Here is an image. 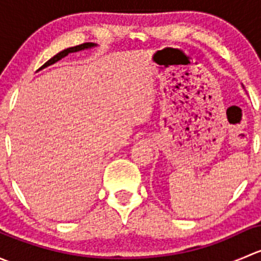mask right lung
<instances>
[{
	"mask_svg": "<svg viewBox=\"0 0 261 261\" xmlns=\"http://www.w3.org/2000/svg\"><path fill=\"white\" fill-rule=\"evenodd\" d=\"M92 46H94V44H93V43H83V44H81V45H77V46H72V48H68V49H65V50H63V51L58 53V54L55 55V57H53L51 59H49L48 62H46L45 64L43 65V67H40V68H39V69H43V68L48 67V65H51V64H54V63H57L58 60H60V59H62V58L67 57V55L69 54V53L80 51V50H83V49H88V48H92Z\"/></svg>",
	"mask_w": 261,
	"mask_h": 261,
	"instance_id": "obj_1",
	"label": "right lung"
}]
</instances>
